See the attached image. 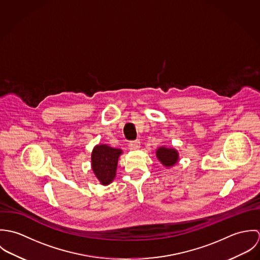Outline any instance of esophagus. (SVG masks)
I'll use <instances>...</instances> for the list:
<instances>
[{
  "label": "esophagus",
  "instance_id": "34e87169",
  "mask_svg": "<svg viewBox=\"0 0 260 260\" xmlns=\"http://www.w3.org/2000/svg\"><path fill=\"white\" fill-rule=\"evenodd\" d=\"M129 147L131 150H138L140 148V141L138 139L134 140V141H131L130 144H129Z\"/></svg>",
  "mask_w": 260,
  "mask_h": 260
}]
</instances>
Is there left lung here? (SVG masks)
Here are the masks:
<instances>
[{
    "instance_id": "left-lung-1",
    "label": "left lung",
    "mask_w": 260,
    "mask_h": 260,
    "mask_svg": "<svg viewBox=\"0 0 260 260\" xmlns=\"http://www.w3.org/2000/svg\"><path fill=\"white\" fill-rule=\"evenodd\" d=\"M156 155L159 161H161V163L165 166H172L177 163L178 160V153L174 149L160 147L157 150Z\"/></svg>"
}]
</instances>
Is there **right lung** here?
<instances>
[{
  "mask_svg": "<svg viewBox=\"0 0 260 260\" xmlns=\"http://www.w3.org/2000/svg\"><path fill=\"white\" fill-rule=\"evenodd\" d=\"M122 151L107 145H97L92 152V169L101 184L108 185L116 175L118 158Z\"/></svg>",
  "mask_w": 260,
  "mask_h": 260,
  "instance_id": "right-lung-1",
  "label": "right lung"
}]
</instances>
